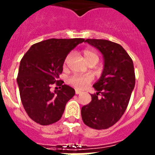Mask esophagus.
<instances>
[{
    "label": "esophagus",
    "instance_id": "34e87169",
    "mask_svg": "<svg viewBox=\"0 0 155 155\" xmlns=\"http://www.w3.org/2000/svg\"><path fill=\"white\" fill-rule=\"evenodd\" d=\"M75 93H76V94H81V93H82V91H78V90H76V91H75Z\"/></svg>",
    "mask_w": 155,
    "mask_h": 155
}]
</instances>
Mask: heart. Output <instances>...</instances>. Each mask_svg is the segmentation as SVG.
Returning a JSON list of instances; mask_svg holds the SVG:
<instances>
[{
	"label": "heart",
	"instance_id": "heart-1",
	"mask_svg": "<svg viewBox=\"0 0 155 155\" xmlns=\"http://www.w3.org/2000/svg\"><path fill=\"white\" fill-rule=\"evenodd\" d=\"M83 56L87 62L92 60H96L99 61V57L97 56V54L94 51H92L91 49H85L83 51ZM69 55L65 57L64 59V64H66L69 61ZM91 81V78L87 75H74L69 79V83L72 85L74 87L78 89H83L88 86V84Z\"/></svg>",
	"mask_w": 155,
	"mask_h": 155
}]
</instances>
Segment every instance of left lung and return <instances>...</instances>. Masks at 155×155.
Returning <instances> with one entry per match:
<instances>
[{
	"label": "left lung",
	"instance_id": "8db88e82",
	"mask_svg": "<svg viewBox=\"0 0 155 155\" xmlns=\"http://www.w3.org/2000/svg\"><path fill=\"white\" fill-rule=\"evenodd\" d=\"M85 42L103 54L104 65L100 78L93 86L96 94H91V103L81 107V118L92 129H108L128 107L135 86L134 63L120 44L106 39H88Z\"/></svg>",
	"mask_w": 155,
	"mask_h": 155
}]
</instances>
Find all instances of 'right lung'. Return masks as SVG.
Returning a JSON list of instances; mask_svg holds the SVG:
<instances>
[{
  "instance_id": "1",
  "label": "right lung",
  "mask_w": 155,
  "mask_h": 155,
  "mask_svg": "<svg viewBox=\"0 0 155 155\" xmlns=\"http://www.w3.org/2000/svg\"><path fill=\"white\" fill-rule=\"evenodd\" d=\"M84 39H50L33 44L21 60L17 82L21 104L29 117L41 125L61 118L74 88L58 80L67 55ZM56 83L60 90L51 91Z\"/></svg>"
}]
</instances>
